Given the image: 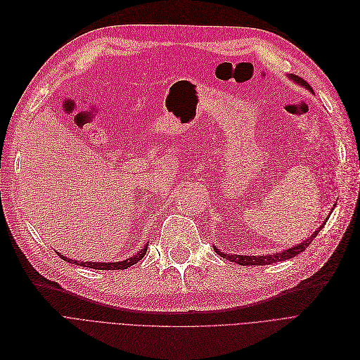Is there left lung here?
I'll list each match as a JSON object with an SVG mask.
<instances>
[{
	"instance_id": "obj_1",
	"label": "left lung",
	"mask_w": 360,
	"mask_h": 360,
	"mask_svg": "<svg viewBox=\"0 0 360 360\" xmlns=\"http://www.w3.org/2000/svg\"><path fill=\"white\" fill-rule=\"evenodd\" d=\"M290 79H292L293 82H296L297 84H300V86L306 88L307 91L314 92V89L311 88V84L307 83L304 79L296 76V75H290L288 76ZM330 218V217H328ZM327 224V218H325V221L322 222V226L309 237L307 240L299 243L297 246H293L287 250H283V252H278V253H274V255H265V256H245V255H230V253H224L218 250L215 246H214V250L221 256V258H224L230 262H236L237 265H269V264H274V262H280V261H285V259H290V258H295V256H297L300 252H303L307 246H309L312 243L314 238L318 236V233L322 230V227Z\"/></svg>"
}]
</instances>
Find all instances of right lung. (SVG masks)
<instances>
[{
    "instance_id": "right-lung-1",
    "label": "right lung",
    "mask_w": 360,
    "mask_h": 360,
    "mask_svg": "<svg viewBox=\"0 0 360 360\" xmlns=\"http://www.w3.org/2000/svg\"><path fill=\"white\" fill-rule=\"evenodd\" d=\"M146 250H148V245H146L143 249H141L138 255H133L131 258H127V259L120 261V262H80V265H82V266H88V268H94V269H127L129 266H131V265H134V264H138V262L143 258V256H145ZM57 253H58V252H57ZM58 255H60V253H58ZM60 256L63 258V261H65V262H68V264L75 262L76 265H79L77 261H73V259H70V258H64L63 255H60Z\"/></svg>"
}]
</instances>
